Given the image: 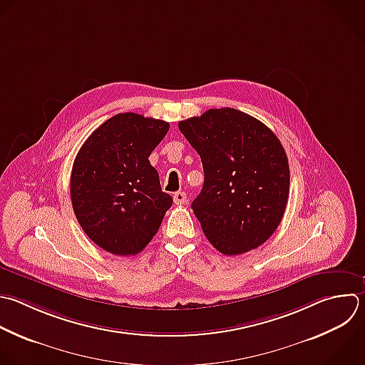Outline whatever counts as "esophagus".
<instances>
[{
    "mask_svg": "<svg viewBox=\"0 0 365 365\" xmlns=\"http://www.w3.org/2000/svg\"><path fill=\"white\" fill-rule=\"evenodd\" d=\"M174 202H175L177 205H182V204H185V202H187V194H185V192H182V191L175 192V194H174Z\"/></svg>",
    "mask_w": 365,
    "mask_h": 365,
    "instance_id": "1",
    "label": "esophagus"
}]
</instances>
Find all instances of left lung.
<instances>
[{
  "label": "left lung",
  "mask_w": 365,
  "mask_h": 365,
  "mask_svg": "<svg viewBox=\"0 0 365 365\" xmlns=\"http://www.w3.org/2000/svg\"><path fill=\"white\" fill-rule=\"evenodd\" d=\"M178 128L201 157L204 185L191 208L208 241L225 255L259 247L279 225L289 192L277 135L228 107L180 121Z\"/></svg>",
  "instance_id": "left-lung-1"
}]
</instances>
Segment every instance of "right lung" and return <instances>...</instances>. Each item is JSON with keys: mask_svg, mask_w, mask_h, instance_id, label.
<instances>
[{"mask_svg": "<svg viewBox=\"0 0 365 365\" xmlns=\"http://www.w3.org/2000/svg\"><path fill=\"white\" fill-rule=\"evenodd\" d=\"M168 130L163 120L121 113L80 148L70 182L73 208L84 232L107 252H141L173 205L148 160Z\"/></svg>", "mask_w": 365, "mask_h": 365, "instance_id": "add662e5", "label": "right lung"}]
</instances>
